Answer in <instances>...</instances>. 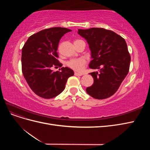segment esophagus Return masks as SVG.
Returning a JSON list of instances; mask_svg holds the SVG:
<instances>
[{"label": "esophagus", "mask_w": 150, "mask_h": 150, "mask_svg": "<svg viewBox=\"0 0 150 150\" xmlns=\"http://www.w3.org/2000/svg\"><path fill=\"white\" fill-rule=\"evenodd\" d=\"M74 75L76 76H81L83 75V73H81V72H74Z\"/></svg>", "instance_id": "esophagus-1"}]
</instances>
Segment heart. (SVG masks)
<instances>
[{"mask_svg": "<svg viewBox=\"0 0 150 150\" xmlns=\"http://www.w3.org/2000/svg\"><path fill=\"white\" fill-rule=\"evenodd\" d=\"M78 40H76L75 41H78ZM85 63L86 61L84 58H74L67 61V65L72 69L77 71H81L83 69Z\"/></svg>", "mask_w": 150, "mask_h": 150, "instance_id": "b5f03b06", "label": "heart"}]
</instances>
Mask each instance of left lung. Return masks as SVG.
<instances>
[{
    "label": "left lung",
    "mask_w": 150,
    "mask_h": 150,
    "mask_svg": "<svg viewBox=\"0 0 150 150\" xmlns=\"http://www.w3.org/2000/svg\"><path fill=\"white\" fill-rule=\"evenodd\" d=\"M89 44L92 60L89 67L99 72H91L94 83L86 92L95 99L111 96L129 72L131 57L125 40L115 32L103 28L78 29Z\"/></svg>",
    "instance_id": "1"
}]
</instances>
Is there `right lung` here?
Segmentation results:
<instances>
[{"mask_svg":"<svg viewBox=\"0 0 150 150\" xmlns=\"http://www.w3.org/2000/svg\"><path fill=\"white\" fill-rule=\"evenodd\" d=\"M71 30L52 28L39 31L29 38L22 49V71L33 91L38 96L51 99L61 94L67 79L74 71L62 67L54 72L52 67H62L57 59V50L61 38Z\"/></svg>","mask_w":150,"mask_h":150,"instance_id":"add662e5","label":"right lung"}]
</instances>
